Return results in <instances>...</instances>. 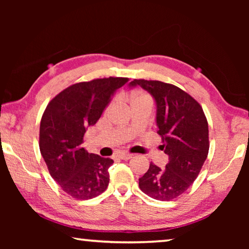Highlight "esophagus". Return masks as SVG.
Here are the masks:
<instances>
[{"label":"esophagus","instance_id":"1","mask_svg":"<svg viewBox=\"0 0 249 249\" xmlns=\"http://www.w3.org/2000/svg\"><path fill=\"white\" fill-rule=\"evenodd\" d=\"M117 156H119L120 159H123V160H128L133 157L132 154H127V153H120Z\"/></svg>","mask_w":249,"mask_h":249}]
</instances>
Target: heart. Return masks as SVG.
I'll list each match as a JSON object with an SVG mask.
<instances>
[{"instance_id":"obj_1","label":"heart","mask_w":249,"mask_h":249,"mask_svg":"<svg viewBox=\"0 0 249 249\" xmlns=\"http://www.w3.org/2000/svg\"><path fill=\"white\" fill-rule=\"evenodd\" d=\"M138 100H150V99H149V96L147 95V94H145V93H138V94L134 98L133 102H134V101H138Z\"/></svg>"}]
</instances>
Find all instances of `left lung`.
I'll return each instance as SVG.
<instances>
[{
	"label": "left lung",
	"instance_id": "obj_1",
	"mask_svg": "<svg viewBox=\"0 0 249 249\" xmlns=\"http://www.w3.org/2000/svg\"><path fill=\"white\" fill-rule=\"evenodd\" d=\"M156 103V124L161 149L169 161L165 168L151 162L140 178L141 190L156 200L170 201L187 191L196 179L209 153V126L201 105L179 89L161 81L134 80Z\"/></svg>",
	"mask_w": 249,
	"mask_h": 249
}]
</instances>
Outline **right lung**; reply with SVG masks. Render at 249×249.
I'll return each mask as SVG.
<instances>
[{
	"label": "right lung",
	"instance_id": "add662e5",
	"mask_svg": "<svg viewBox=\"0 0 249 249\" xmlns=\"http://www.w3.org/2000/svg\"><path fill=\"white\" fill-rule=\"evenodd\" d=\"M128 78H104L67 88L50 101L41 117L39 149L49 174L62 190L80 200L107 190L109 158L89 154L83 136Z\"/></svg>",
	"mask_w": 249,
	"mask_h": 249
}]
</instances>
